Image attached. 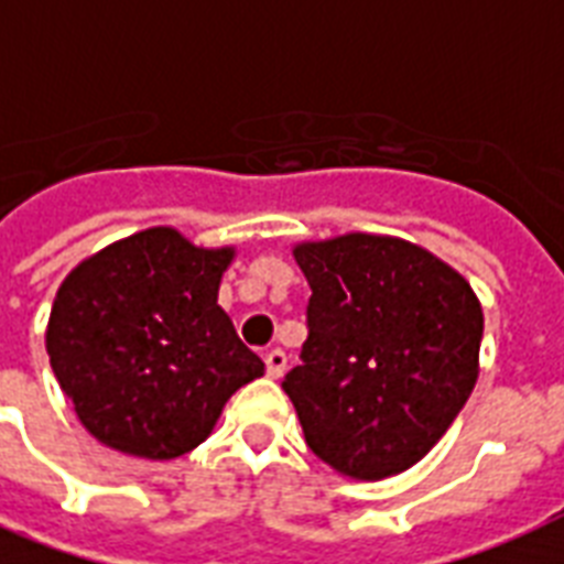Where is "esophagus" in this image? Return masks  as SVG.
Masks as SVG:
<instances>
[{"label": "esophagus", "mask_w": 564, "mask_h": 564, "mask_svg": "<svg viewBox=\"0 0 564 564\" xmlns=\"http://www.w3.org/2000/svg\"><path fill=\"white\" fill-rule=\"evenodd\" d=\"M283 371H286V354L281 348H272L265 354V375L278 380V377H283Z\"/></svg>", "instance_id": "obj_1"}]
</instances>
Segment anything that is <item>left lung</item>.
Wrapping results in <instances>:
<instances>
[{
	"mask_svg": "<svg viewBox=\"0 0 564 564\" xmlns=\"http://www.w3.org/2000/svg\"><path fill=\"white\" fill-rule=\"evenodd\" d=\"M307 343L283 392L310 451L354 480L415 465L477 383L482 310L463 274L394 237L295 246Z\"/></svg>",
	"mask_w": 564,
	"mask_h": 564,
	"instance_id": "8db88e82",
	"label": "left lung"
}]
</instances>
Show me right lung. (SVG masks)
Returning <instances> with one entry per match:
<instances>
[{"label": "right lung", "mask_w": 564, "mask_h": 564, "mask_svg": "<svg viewBox=\"0 0 564 564\" xmlns=\"http://www.w3.org/2000/svg\"><path fill=\"white\" fill-rule=\"evenodd\" d=\"M230 260L234 248L149 228L66 274L48 316V362L101 445L175 459L210 436L239 386L263 375L216 304Z\"/></svg>", "instance_id": "obj_1"}]
</instances>
